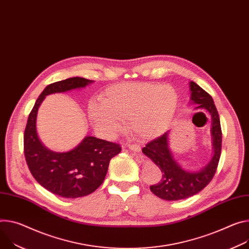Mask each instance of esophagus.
I'll return each mask as SVG.
<instances>
[{
    "label": "esophagus",
    "instance_id": "esophagus-1",
    "mask_svg": "<svg viewBox=\"0 0 249 249\" xmlns=\"http://www.w3.org/2000/svg\"><path fill=\"white\" fill-rule=\"evenodd\" d=\"M130 150L134 151V152H140L141 151V147L139 145H128L127 146Z\"/></svg>",
    "mask_w": 249,
    "mask_h": 249
}]
</instances>
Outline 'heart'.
<instances>
[{
	"label": "heart",
	"mask_w": 249,
	"mask_h": 249,
	"mask_svg": "<svg viewBox=\"0 0 249 249\" xmlns=\"http://www.w3.org/2000/svg\"><path fill=\"white\" fill-rule=\"evenodd\" d=\"M178 95L171 85L151 82L122 83L106 90L100 103L91 102L88 115L97 130L112 137L128 121L142 139L160 136L171 124Z\"/></svg>",
	"instance_id": "heart-1"
}]
</instances>
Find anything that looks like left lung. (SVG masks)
<instances>
[{"label":"left lung","instance_id":"obj_1","mask_svg":"<svg viewBox=\"0 0 249 249\" xmlns=\"http://www.w3.org/2000/svg\"><path fill=\"white\" fill-rule=\"evenodd\" d=\"M191 100L196 104L198 112L207 110L212 117V136L213 156L211 162L200 171L189 172L180 167L169 148V132L149 142L142 152L162 172L161 182L150 187L151 192L165 200H178L190 197L205 189L213 179L221 153L222 134L218 112L212 96L196 82H190ZM203 113V112H202Z\"/></svg>","mask_w":249,"mask_h":249}]
</instances>
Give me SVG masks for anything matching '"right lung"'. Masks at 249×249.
<instances>
[{"mask_svg":"<svg viewBox=\"0 0 249 249\" xmlns=\"http://www.w3.org/2000/svg\"><path fill=\"white\" fill-rule=\"evenodd\" d=\"M92 82L83 77H71L48 85L36 99L25 129L24 152L33 177L44 189L65 198L84 196L98 189L105 178L110 160L120 153L121 147L86 136L71 151H51L41 144L37 136V110L47 95L82 88Z\"/></svg>","mask_w":249,"mask_h":249,"instance_id":"obj_1","label":"right lung"}]
</instances>
